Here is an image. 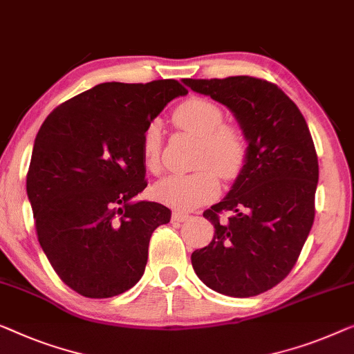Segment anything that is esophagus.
<instances>
[{"instance_id": "esophagus-1", "label": "esophagus", "mask_w": 354, "mask_h": 354, "mask_svg": "<svg viewBox=\"0 0 354 354\" xmlns=\"http://www.w3.org/2000/svg\"><path fill=\"white\" fill-rule=\"evenodd\" d=\"M189 217L188 214L180 212V211H174L172 212V222H185V220Z\"/></svg>"}]
</instances>
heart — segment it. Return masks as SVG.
Instances as JSON below:
<instances>
[{"mask_svg": "<svg viewBox=\"0 0 354 354\" xmlns=\"http://www.w3.org/2000/svg\"><path fill=\"white\" fill-rule=\"evenodd\" d=\"M174 121L201 139L194 162L199 169L192 174H171L161 178L153 187V194L167 206L192 211L218 194L220 183L215 171L223 178L238 176L244 166L248 145L238 129L225 126L222 109L207 99L194 97L183 102L174 111ZM161 148L162 124L160 120H151L142 137L143 162L151 172L161 169Z\"/></svg>", "mask_w": 354, "mask_h": 354, "instance_id": "b5f03b06", "label": "heart"}]
</instances>
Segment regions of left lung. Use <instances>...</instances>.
I'll return each instance as SVG.
<instances>
[{
	"label": "left lung",
	"instance_id": "8db88e82",
	"mask_svg": "<svg viewBox=\"0 0 354 354\" xmlns=\"http://www.w3.org/2000/svg\"><path fill=\"white\" fill-rule=\"evenodd\" d=\"M227 106L248 142L233 187L204 212L215 233L192 265L207 288L254 297L281 283L299 259L315 220L319 166L308 124L276 84L252 76L182 80ZM230 212L227 221L219 214Z\"/></svg>",
	"mask_w": 354,
	"mask_h": 354
}]
</instances>
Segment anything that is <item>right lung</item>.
Segmentation results:
<instances>
[{
	"mask_svg": "<svg viewBox=\"0 0 354 354\" xmlns=\"http://www.w3.org/2000/svg\"><path fill=\"white\" fill-rule=\"evenodd\" d=\"M188 91L176 80L102 83L59 105L35 139L27 174L41 249L60 279L89 299L129 290L145 271L151 233L169 223L147 187L148 122Z\"/></svg>",
	"mask_w": 354,
	"mask_h": 354,
	"instance_id": "add662e5",
	"label": "right lung"
}]
</instances>
